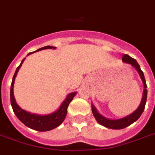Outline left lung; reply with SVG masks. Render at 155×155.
I'll use <instances>...</instances> for the list:
<instances>
[{
    "mask_svg": "<svg viewBox=\"0 0 155 155\" xmlns=\"http://www.w3.org/2000/svg\"><path fill=\"white\" fill-rule=\"evenodd\" d=\"M122 61L124 63H126V64H130L131 66H133L135 68V69L137 70V72L140 74V77L141 80L143 82V84H144V92H143V97H142V100H141V102L140 104V106L138 107L136 110H135L133 113H131L129 116H125L124 118H121V119L118 120H110L107 118V117H104L103 116H101V114L98 112L96 107L91 105V110H92V113H93V116L97 120L100 125H103L105 127L109 129H113V130H120V129H124L125 127H127L130 125H131L133 123L136 121L140 117L141 114L143 113V111L144 110V107H145V103H146V100H147V85H146V82H145V78H144V73L141 71L140 67L138 64L137 61L134 59L133 58H131L130 56H129L128 54H124L122 57Z\"/></svg>",
    "mask_w": 155,
    "mask_h": 155,
    "instance_id": "1",
    "label": "left lung"
}]
</instances>
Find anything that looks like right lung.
<instances>
[{
    "mask_svg": "<svg viewBox=\"0 0 155 155\" xmlns=\"http://www.w3.org/2000/svg\"><path fill=\"white\" fill-rule=\"evenodd\" d=\"M47 48H50V49L54 48V49H55L56 48L55 47H52V46H45V47L39 48L36 51H39V50H42V49H47ZM32 53H30L28 55H30ZM24 61H25V58L21 61L20 64L16 68L15 73L14 76H13V78H12V82H11V103L12 109L14 110L15 116H17L18 119L20 120L24 125H26L27 127L33 129V130H38V131H48V130H51L53 129L58 127V125H60L62 122L64 121L65 117H66L67 111H68L67 110L68 107L70 102L72 101L73 97H75L77 92L75 91V92H72V93L68 95L66 99L62 103L60 107L56 111H54V113L49 114V115L40 116V115L30 113V112H28L26 110L21 109L17 105L15 100L13 87H14L15 77L17 75L18 71L20 68V67L23 64Z\"/></svg>",
    "mask_w": 155,
    "mask_h": 155,
    "instance_id": "add662e5",
    "label": "right lung"
}]
</instances>
